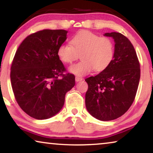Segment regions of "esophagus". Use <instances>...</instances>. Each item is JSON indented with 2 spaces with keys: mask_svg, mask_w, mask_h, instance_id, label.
Listing matches in <instances>:
<instances>
[{
  "mask_svg": "<svg viewBox=\"0 0 153 153\" xmlns=\"http://www.w3.org/2000/svg\"><path fill=\"white\" fill-rule=\"evenodd\" d=\"M83 78L82 77H81V76H76V77H75V81H76V82H79V81H82L83 80Z\"/></svg>",
  "mask_w": 153,
  "mask_h": 153,
  "instance_id": "34e87169",
  "label": "esophagus"
}]
</instances>
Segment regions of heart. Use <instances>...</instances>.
I'll list each match as a JSON object with an SVG mask.
<instances>
[{
  "label": "heart",
  "mask_w": 153,
  "mask_h": 153,
  "mask_svg": "<svg viewBox=\"0 0 153 153\" xmlns=\"http://www.w3.org/2000/svg\"><path fill=\"white\" fill-rule=\"evenodd\" d=\"M70 45L62 44L58 49V56L65 63L70 64L81 58L78 63L70 68L72 74L83 76L91 71L102 72L111 63L115 45L111 39L88 30L77 33L70 40Z\"/></svg>",
  "instance_id": "heart-1"
}]
</instances>
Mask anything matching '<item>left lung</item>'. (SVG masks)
Masks as SVG:
<instances>
[{
  "instance_id": "obj_1",
  "label": "left lung",
  "mask_w": 153,
  "mask_h": 153,
  "mask_svg": "<svg viewBox=\"0 0 153 153\" xmlns=\"http://www.w3.org/2000/svg\"><path fill=\"white\" fill-rule=\"evenodd\" d=\"M115 41V53L111 63L95 76L85 79L88 88L85 106L94 118L112 120L129 109L139 86L141 70L132 44L120 33H106Z\"/></svg>"
}]
</instances>
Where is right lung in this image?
Wrapping results in <instances>:
<instances>
[{
	"label": "right lung",
	"mask_w": 153,
	"mask_h": 153,
	"mask_svg": "<svg viewBox=\"0 0 153 153\" xmlns=\"http://www.w3.org/2000/svg\"><path fill=\"white\" fill-rule=\"evenodd\" d=\"M68 31L45 30L28 35L13 58L10 79L14 97L24 111L37 120L61 110L65 94L75 85V76L66 73L58 49Z\"/></svg>",
	"instance_id": "right-lung-1"
}]
</instances>
